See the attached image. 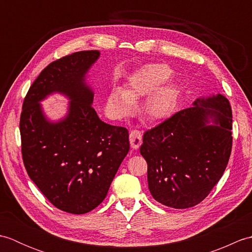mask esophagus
<instances>
[{"mask_svg": "<svg viewBox=\"0 0 252 252\" xmlns=\"http://www.w3.org/2000/svg\"><path fill=\"white\" fill-rule=\"evenodd\" d=\"M130 144L131 147L133 149H137L138 147L141 146V144L143 142V137H142V132L138 130H133L130 133Z\"/></svg>", "mask_w": 252, "mask_h": 252, "instance_id": "1", "label": "esophagus"}]
</instances>
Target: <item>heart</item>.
I'll return each instance as SVG.
<instances>
[{"mask_svg":"<svg viewBox=\"0 0 252 252\" xmlns=\"http://www.w3.org/2000/svg\"><path fill=\"white\" fill-rule=\"evenodd\" d=\"M171 74L172 70L164 63H154L142 68L129 78L125 91L115 89L108 94L106 100L107 111L117 118L130 115L134 109V101L154 92L167 81ZM178 96L179 90L174 83L164 84L144 103L142 109L144 116L153 121L170 117Z\"/></svg>","mask_w":252,"mask_h":252,"instance_id":"b5f03b06","label":"heart"}]
</instances>
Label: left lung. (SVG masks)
<instances>
[{
  "mask_svg": "<svg viewBox=\"0 0 252 252\" xmlns=\"http://www.w3.org/2000/svg\"><path fill=\"white\" fill-rule=\"evenodd\" d=\"M232 108L223 95L198 98L144 133L148 189L162 205L186 209L201 202L220 181L231 156ZM213 125H208L210 119Z\"/></svg>",
  "mask_w": 252,
  "mask_h": 252,
  "instance_id": "left-lung-1",
  "label": "left lung"
}]
</instances>
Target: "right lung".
Instances as JSON below:
<instances>
[{
  "mask_svg": "<svg viewBox=\"0 0 252 252\" xmlns=\"http://www.w3.org/2000/svg\"><path fill=\"white\" fill-rule=\"evenodd\" d=\"M98 51H81L51 63L31 84L20 115L21 155L29 178L53 206L83 215L105 199L130 149L129 132L101 121L84 82ZM53 92L72 99L61 123L45 119L38 101Z\"/></svg>",
  "mask_w": 252,
  "mask_h": 252,
  "instance_id": "add662e5",
  "label": "right lung"
}]
</instances>
